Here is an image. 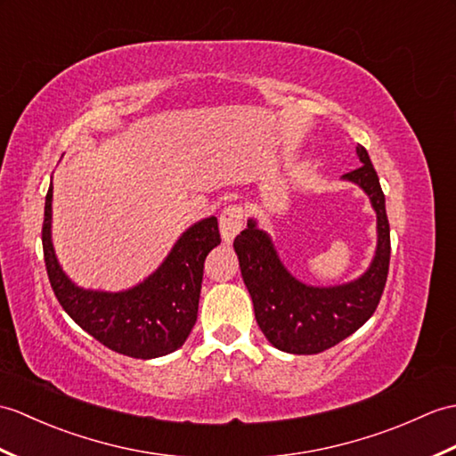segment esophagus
<instances>
[{
    "instance_id": "obj_1",
    "label": "esophagus",
    "mask_w": 456,
    "mask_h": 456,
    "mask_svg": "<svg viewBox=\"0 0 456 456\" xmlns=\"http://www.w3.org/2000/svg\"><path fill=\"white\" fill-rule=\"evenodd\" d=\"M245 227V211L240 206H229L219 217V231L225 242H231Z\"/></svg>"
}]
</instances>
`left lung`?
<instances>
[{
	"mask_svg": "<svg viewBox=\"0 0 456 456\" xmlns=\"http://www.w3.org/2000/svg\"><path fill=\"white\" fill-rule=\"evenodd\" d=\"M355 151L362 167L344 178L362 188L377 211V250L362 278L334 288L301 283L285 270L268 232L254 219L232 242L260 330L281 352L311 355L340 344L371 319L383 295L390 262L385 194L365 147L357 145Z\"/></svg>",
	"mask_w": 456,
	"mask_h": 456,
	"instance_id": "left-lung-1",
	"label": "left lung"
}]
</instances>
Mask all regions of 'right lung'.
<instances>
[{"label": "right lung", "instance_id": "add662e5", "mask_svg": "<svg viewBox=\"0 0 456 456\" xmlns=\"http://www.w3.org/2000/svg\"><path fill=\"white\" fill-rule=\"evenodd\" d=\"M52 184L45 204L42 248L52 289L73 321L112 352L153 359L186 342L198 319L204 262L221 237L217 217L183 232L165 262L135 288L110 293L83 289L63 273L52 247Z\"/></svg>", "mask_w": 456, "mask_h": 456}]
</instances>
